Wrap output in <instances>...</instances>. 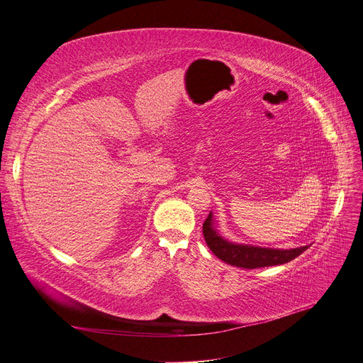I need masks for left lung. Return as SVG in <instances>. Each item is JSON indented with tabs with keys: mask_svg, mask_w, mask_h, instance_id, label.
I'll use <instances>...</instances> for the list:
<instances>
[{
	"mask_svg": "<svg viewBox=\"0 0 363 363\" xmlns=\"http://www.w3.org/2000/svg\"><path fill=\"white\" fill-rule=\"evenodd\" d=\"M211 213L203 223V235L208 248L213 254L220 258L222 261L235 265V267L242 269H259L270 267V265L286 264L289 261L299 257L309 247H299L294 250H272V248H259V247H248V245H236L228 242L219 236L213 228Z\"/></svg>",
	"mask_w": 363,
	"mask_h": 363,
	"instance_id": "obj_1",
	"label": "left lung"
}]
</instances>
